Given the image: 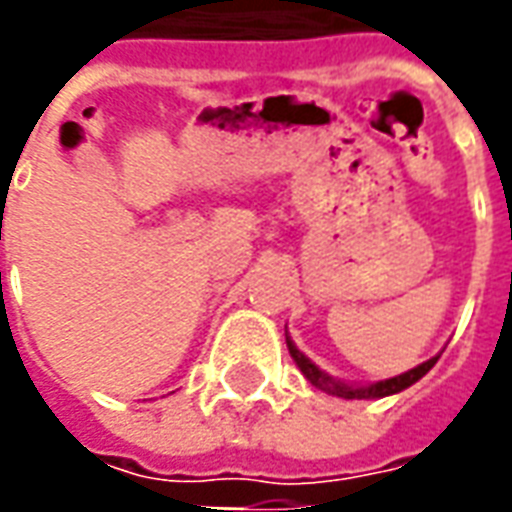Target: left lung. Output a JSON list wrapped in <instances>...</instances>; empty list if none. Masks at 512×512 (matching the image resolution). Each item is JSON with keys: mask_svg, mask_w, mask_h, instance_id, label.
Here are the masks:
<instances>
[{"mask_svg": "<svg viewBox=\"0 0 512 512\" xmlns=\"http://www.w3.org/2000/svg\"><path fill=\"white\" fill-rule=\"evenodd\" d=\"M288 348H290V356L296 359V365H299V370L307 376V381H310L312 386H318V389L329 392V395L345 397V400H367V397H386V395H395V392H403L406 386L417 384L419 378L425 376L430 367L439 362V356H433V359L422 362V365L414 367V370H408V373H403V376L386 378V381H378V384L373 386H345L340 384V381H334V378L326 376V373H321V370L312 365L310 359L301 354L299 348L290 343V340H288Z\"/></svg>", "mask_w": 512, "mask_h": 512, "instance_id": "8db88e82", "label": "left lung"}]
</instances>
